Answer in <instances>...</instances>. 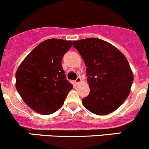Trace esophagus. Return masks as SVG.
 <instances>
[{"instance_id": "1", "label": "esophagus", "mask_w": 149, "mask_h": 149, "mask_svg": "<svg viewBox=\"0 0 149 149\" xmlns=\"http://www.w3.org/2000/svg\"><path fill=\"white\" fill-rule=\"evenodd\" d=\"M81 81V77H80V76H78L77 79L75 80V82H76V84H79V83H80Z\"/></svg>"}]
</instances>
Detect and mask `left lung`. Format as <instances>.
Listing matches in <instances>:
<instances>
[{
    "mask_svg": "<svg viewBox=\"0 0 149 149\" xmlns=\"http://www.w3.org/2000/svg\"><path fill=\"white\" fill-rule=\"evenodd\" d=\"M84 61L90 94L82 104L90 112L105 115L116 110L127 98L134 76L124 55L98 38L73 42Z\"/></svg>",
    "mask_w": 149,
    "mask_h": 149,
    "instance_id": "left-lung-1",
    "label": "left lung"
}]
</instances>
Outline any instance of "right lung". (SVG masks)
<instances>
[{
    "instance_id": "right-lung-1",
    "label": "right lung",
    "mask_w": 149,
    "mask_h": 149,
    "mask_svg": "<svg viewBox=\"0 0 149 149\" xmlns=\"http://www.w3.org/2000/svg\"><path fill=\"white\" fill-rule=\"evenodd\" d=\"M72 42L49 39L40 43L17 70L16 88L29 107L49 115L62 107L73 85L67 80L62 59Z\"/></svg>"
}]
</instances>
